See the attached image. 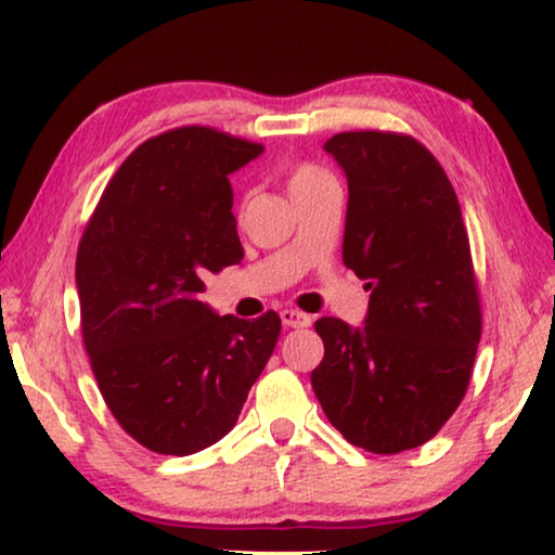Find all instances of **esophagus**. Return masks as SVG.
<instances>
[{
    "instance_id": "esophagus-1",
    "label": "esophagus",
    "mask_w": 555,
    "mask_h": 555,
    "mask_svg": "<svg viewBox=\"0 0 555 555\" xmlns=\"http://www.w3.org/2000/svg\"><path fill=\"white\" fill-rule=\"evenodd\" d=\"M280 318H283V323L287 325V328H308L310 323V315L300 313V310H293V308H285L283 313H280Z\"/></svg>"
}]
</instances>
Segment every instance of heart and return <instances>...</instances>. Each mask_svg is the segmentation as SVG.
<instances>
[{
  "label": "heart",
  "instance_id": "obj_1",
  "mask_svg": "<svg viewBox=\"0 0 555 555\" xmlns=\"http://www.w3.org/2000/svg\"><path fill=\"white\" fill-rule=\"evenodd\" d=\"M285 179H287V192H291L293 199H298V196L310 192V189H315L318 184H323V181H328L331 173L313 162H300V164H293L291 169L285 171Z\"/></svg>",
  "mask_w": 555,
  "mask_h": 555
}]
</instances>
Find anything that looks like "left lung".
Segmentation results:
<instances>
[{
	"mask_svg": "<svg viewBox=\"0 0 555 555\" xmlns=\"http://www.w3.org/2000/svg\"><path fill=\"white\" fill-rule=\"evenodd\" d=\"M323 149L348 179L344 264L371 295L363 328L315 321L325 353L310 382L351 444L414 450L465 399L482 333L457 194L412 135L346 131Z\"/></svg>",
	"mask_w": 555,
	"mask_h": 555,
	"instance_id": "obj_1",
	"label": "left lung"
}]
</instances>
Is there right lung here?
<instances>
[{
    "label": "right lung",
    "instance_id": "1",
    "mask_svg": "<svg viewBox=\"0 0 555 555\" xmlns=\"http://www.w3.org/2000/svg\"><path fill=\"white\" fill-rule=\"evenodd\" d=\"M260 143L181 126L120 164L82 232L75 283L98 389L158 454H194L237 424L275 351V310L242 321L199 300L204 275L242 260L230 173Z\"/></svg>",
    "mask_w": 555,
    "mask_h": 555
}]
</instances>
